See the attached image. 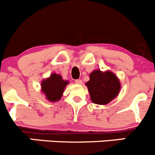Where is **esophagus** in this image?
I'll return each mask as SVG.
<instances>
[{
	"label": "esophagus",
	"instance_id": "esophagus-1",
	"mask_svg": "<svg viewBox=\"0 0 155 155\" xmlns=\"http://www.w3.org/2000/svg\"><path fill=\"white\" fill-rule=\"evenodd\" d=\"M74 82H75V84H82V81H81V79L75 80V81H74Z\"/></svg>",
	"mask_w": 155,
	"mask_h": 155
}]
</instances>
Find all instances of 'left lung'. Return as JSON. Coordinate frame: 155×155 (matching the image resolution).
<instances>
[{
  "mask_svg": "<svg viewBox=\"0 0 155 155\" xmlns=\"http://www.w3.org/2000/svg\"><path fill=\"white\" fill-rule=\"evenodd\" d=\"M92 102L97 105H106L114 99L120 90V83L117 76L110 71L102 72L94 70L86 83Z\"/></svg>",
  "mask_w": 155,
  "mask_h": 155,
  "instance_id": "8db88e82",
  "label": "left lung"
}]
</instances>
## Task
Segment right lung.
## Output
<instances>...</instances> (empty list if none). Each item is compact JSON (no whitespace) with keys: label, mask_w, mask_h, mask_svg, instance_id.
Masks as SVG:
<instances>
[{"label":"right lung","mask_w":155,"mask_h":155,"mask_svg":"<svg viewBox=\"0 0 155 155\" xmlns=\"http://www.w3.org/2000/svg\"><path fill=\"white\" fill-rule=\"evenodd\" d=\"M68 81H64L62 76L53 73L50 78L41 82V91L45 95L46 99L52 102L60 100L65 87L68 84Z\"/></svg>","instance_id":"add662e5"}]
</instances>
